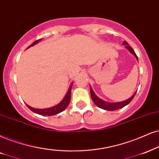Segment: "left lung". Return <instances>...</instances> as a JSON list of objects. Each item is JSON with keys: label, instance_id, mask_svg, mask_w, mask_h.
Segmentation results:
<instances>
[{"label": "left lung", "instance_id": "obj_1", "mask_svg": "<svg viewBox=\"0 0 159 159\" xmlns=\"http://www.w3.org/2000/svg\"><path fill=\"white\" fill-rule=\"evenodd\" d=\"M122 44H123V45H125V47L127 48V49L130 52V53L133 54V55L135 56L136 59L138 60L137 56H136L135 52L134 51L133 48L130 47V46H129V45H128V43H127V42L124 41ZM90 94H91L92 99V100H93L94 103L97 106H98V107L100 108H103V109H104V110H107V111H115V110L120 109V108H123L124 106H127L128 104L132 100H133V98H134V96H135V94H136V92L130 98H128V99L124 100V101H122V102H117V103H108V102H106L102 99H100V98H98V96L94 94V92H93V90H92V89L91 86H90Z\"/></svg>", "mask_w": 159, "mask_h": 159}]
</instances>
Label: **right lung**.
Segmentation results:
<instances>
[{"label": "right lung", "mask_w": 159, "mask_h": 159, "mask_svg": "<svg viewBox=\"0 0 159 159\" xmlns=\"http://www.w3.org/2000/svg\"><path fill=\"white\" fill-rule=\"evenodd\" d=\"M41 40V39L36 40V41L34 42L33 43L31 44V45L29 46L27 48H29L31 46H34L36 44L39 43V42ZM72 86H73V83L70 84L69 89L66 94L65 97L64 98V99L61 100V102L59 104H57L56 106H54L53 107L51 108H43V109H40V108H32L31 106L27 105L28 108H29L30 110H31L32 111L34 112L36 114H40V115L43 116H53L55 115V114H57L60 113V112L63 111L64 110L66 109V108L67 107L68 105H69L70 102V95H71V89H72Z\"/></svg>", "instance_id": "right-lung-1"}]
</instances>
